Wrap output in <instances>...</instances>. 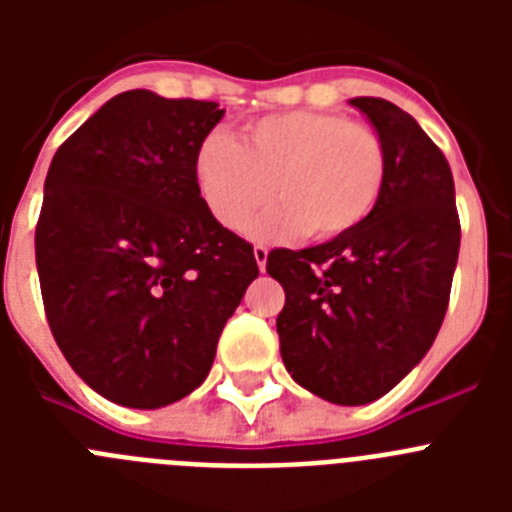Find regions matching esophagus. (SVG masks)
Instances as JSON below:
<instances>
[{
    "mask_svg": "<svg viewBox=\"0 0 512 512\" xmlns=\"http://www.w3.org/2000/svg\"><path fill=\"white\" fill-rule=\"evenodd\" d=\"M253 259H256L259 269L264 271L266 269V259H269V248H266V246H253Z\"/></svg>",
    "mask_w": 512,
    "mask_h": 512,
    "instance_id": "1",
    "label": "esophagus"
}]
</instances>
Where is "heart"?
<instances>
[{"mask_svg":"<svg viewBox=\"0 0 512 512\" xmlns=\"http://www.w3.org/2000/svg\"><path fill=\"white\" fill-rule=\"evenodd\" d=\"M194 179L215 220L243 230L256 212L261 238H336L364 223L387 179V148L372 125L338 112L295 110L251 122L241 146L223 133L202 140Z\"/></svg>","mask_w":512,"mask_h":512,"instance_id":"b5f03b06","label":"heart"}]
</instances>
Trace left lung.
Listing matches in <instances>:
<instances>
[{
    "label": "left lung",
    "mask_w": 512,
    "mask_h": 512,
    "mask_svg": "<svg viewBox=\"0 0 512 512\" xmlns=\"http://www.w3.org/2000/svg\"><path fill=\"white\" fill-rule=\"evenodd\" d=\"M387 148V179L364 223L320 246L274 248L284 287L279 351L297 384L366 405L428 354L449 307L461 225L441 148L397 104L354 97Z\"/></svg>",
    "instance_id": "left-lung-1"
}]
</instances>
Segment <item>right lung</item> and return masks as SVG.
Instances as JSON below:
<instances>
[{"mask_svg":"<svg viewBox=\"0 0 512 512\" xmlns=\"http://www.w3.org/2000/svg\"><path fill=\"white\" fill-rule=\"evenodd\" d=\"M225 110L130 89L56 151L35 228L45 318L76 374L153 410L210 374L217 338L259 277L217 223L194 158Z\"/></svg>","mask_w":512,"mask_h":512,"instance_id":"add662e5","label":"right lung"}]
</instances>
